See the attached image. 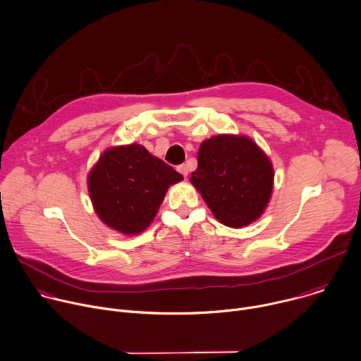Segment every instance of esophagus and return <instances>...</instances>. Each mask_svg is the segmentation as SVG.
Returning <instances> with one entry per match:
<instances>
[{
    "label": "esophagus",
    "instance_id": "1",
    "mask_svg": "<svg viewBox=\"0 0 361 361\" xmlns=\"http://www.w3.org/2000/svg\"><path fill=\"white\" fill-rule=\"evenodd\" d=\"M178 171H179V172H180L183 176H185V178L188 176V172H189V169H188V166H186L185 164L179 165V166H178Z\"/></svg>",
    "mask_w": 361,
    "mask_h": 361
}]
</instances>
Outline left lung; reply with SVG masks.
Returning <instances> with one entry per match:
<instances>
[{
    "label": "left lung",
    "mask_w": 361,
    "mask_h": 361,
    "mask_svg": "<svg viewBox=\"0 0 361 361\" xmlns=\"http://www.w3.org/2000/svg\"><path fill=\"white\" fill-rule=\"evenodd\" d=\"M190 182L216 219L242 228L263 213L271 195L273 168L249 137L218 135L200 145Z\"/></svg>",
    "instance_id": "left-lung-1"
}]
</instances>
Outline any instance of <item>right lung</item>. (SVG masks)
I'll return each mask as SVG.
<instances>
[{
	"label": "right lung",
	"mask_w": 361,
	"mask_h": 361,
	"mask_svg": "<svg viewBox=\"0 0 361 361\" xmlns=\"http://www.w3.org/2000/svg\"><path fill=\"white\" fill-rule=\"evenodd\" d=\"M182 179L172 166L132 143L102 154L88 176V189L102 222L136 235L149 226L168 188Z\"/></svg>",
	"instance_id": "right-lung-1"
}]
</instances>
